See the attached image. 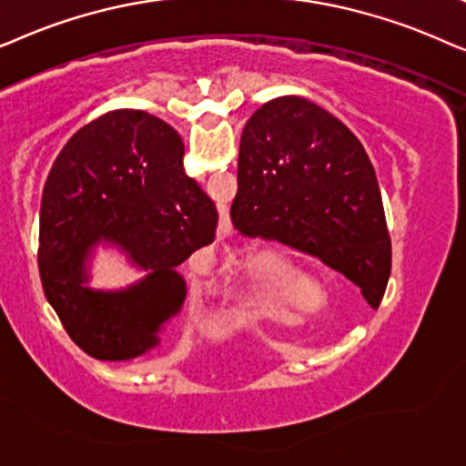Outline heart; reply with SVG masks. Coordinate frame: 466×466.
<instances>
[{
    "label": "heart",
    "instance_id": "b5f03b06",
    "mask_svg": "<svg viewBox=\"0 0 466 466\" xmlns=\"http://www.w3.org/2000/svg\"><path fill=\"white\" fill-rule=\"evenodd\" d=\"M302 270L305 264L289 253H281L272 262L256 264L247 272L245 283L237 291L238 305L259 315H279L281 313L279 281L285 275H300Z\"/></svg>",
    "mask_w": 466,
    "mask_h": 466
}]
</instances>
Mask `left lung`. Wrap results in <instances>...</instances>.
<instances>
[{
	"mask_svg": "<svg viewBox=\"0 0 466 466\" xmlns=\"http://www.w3.org/2000/svg\"><path fill=\"white\" fill-rule=\"evenodd\" d=\"M229 217L245 237L319 258L380 307L392 268L380 183L360 140L318 104L281 96L249 116Z\"/></svg>",
	"mask_w": 466,
	"mask_h": 466,
	"instance_id": "8db88e82",
	"label": "left lung"
}]
</instances>
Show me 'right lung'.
I'll use <instances>...</instances> for the list:
<instances>
[{"instance_id":"obj_1","label":"right lung","mask_w":466,"mask_h":466,"mask_svg":"<svg viewBox=\"0 0 466 466\" xmlns=\"http://www.w3.org/2000/svg\"><path fill=\"white\" fill-rule=\"evenodd\" d=\"M181 136L145 110H110L80 127L48 172L38 266L46 300L80 350L123 362L161 345L181 313L178 266L213 243L217 208L185 172ZM97 246L145 271L121 290L88 285Z\"/></svg>"}]
</instances>
